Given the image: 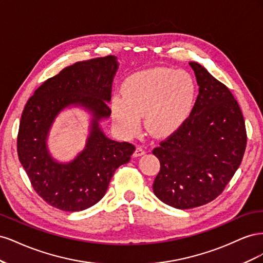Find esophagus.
<instances>
[{"label": "esophagus", "instance_id": "obj_1", "mask_svg": "<svg viewBox=\"0 0 263 263\" xmlns=\"http://www.w3.org/2000/svg\"><path fill=\"white\" fill-rule=\"evenodd\" d=\"M145 149L142 148V147H140V146H138L137 148H136V150H135V153H134V156L135 157H139V156H142V155H145Z\"/></svg>", "mask_w": 263, "mask_h": 263}]
</instances>
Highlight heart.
Listing matches in <instances>:
<instances>
[{
    "label": "heart",
    "instance_id": "1",
    "mask_svg": "<svg viewBox=\"0 0 263 263\" xmlns=\"http://www.w3.org/2000/svg\"><path fill=\"white\" fill-rule=\"evenodd\" d=\"M196 98L192 76L184 70L156 68L135 73L122 85V99L114 98L110 114L117 129L133 136L144 115L147 132L165 137L178 130L190 116Z\"/></svg>",
    "mask_w": 263,
    "mask_h": 263
}]
</instances>
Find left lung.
Instances as JSON below:
<instances>
[{"label": "left lung", "instance_id": "left-lung-1", "mask_svg": "<svg viewBox=\"0 0 263 263\" xmlns=\"http://www.w3.org/2000/svg\"><path fill=\"white\" fill-rule=\"evenodd\" d=\"M198 95L190 116L153 154L160 161L154 192L180 210L219 196L239 168L247 146L245 119L228 87L196 62H190Z\"/></svg>", "mask_w": 263, "mask_h": 263}]
</instances>
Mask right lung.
<instances>
[{"mask_svg":"<svg viewBox=\"0 0 263 263\" xmlns=\"http://www.w3.org/2000/svg\"><path fill=\"white\" fill-rule=\"evenodd\" d=\"M117 70L114 55L78 61L62 69L34 92L22 113L17 154L31 186L43 200L66 212L83 211L104 196L118 166L130 160L135 146L110 140L99 127L110 115L108 103ZM74 104L93 114L91 135L86 149L70 164L53 162L45 138L54 117Z\"/></svg>","mask_w":263,"mask_h":263,"instance_id":"add662e5","label":"right lung"}]
</instances>
